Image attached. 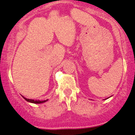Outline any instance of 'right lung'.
<instances>
[{"label": "right lung", "instance_id": "right-lung-1", "mask_svg": "<svg viewBox=\"0 0 135 135\" xmlns=\"http://www.w3.org/2000/svg\"><path fill=\"white\" fill-rule=\"evenodd\" d=\"M22 97L23 98V99H25L27 101L29 102H31V103H33V104H41V103H43V102H45L46 101H47L48 99L47 100H34V99H27V98H26L25 97H23V96H22Z\"/></svg>", "mask_w": 135, "mask_h": 135}]
</instances>
